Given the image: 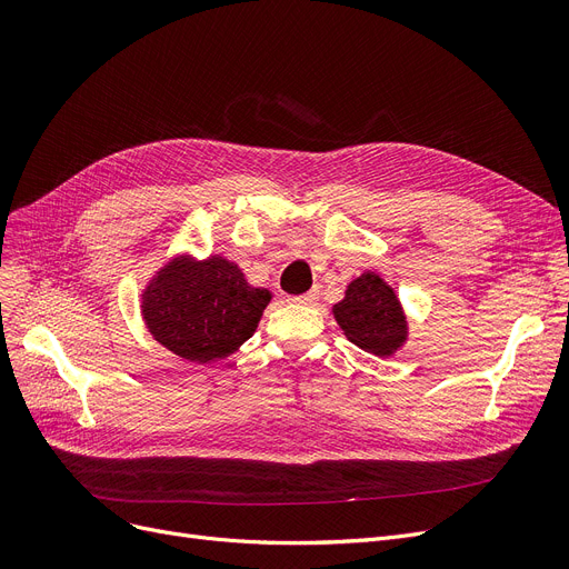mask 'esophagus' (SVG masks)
Listing matches in <instances>:
<instances>
[{
	"instance_id": "1",
	"label": "esophagus",
	"mask_w": 569,
	"mask_h": 569,
	"mask_svg": "<svg viewBox=\"0 0 569 569\" xmlns=\"http://www.w3.org/2000/svg\"><path fill=\"white\" fill-rule=\"evenodd\" d=\"M317 299H319V291L317 289H312L308 293H301V296H291V301L293 303H301V306H312V303H317Z\"/></svg>"
}]
</instances>
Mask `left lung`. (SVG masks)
Returning a JSON list of instances; mask_svg holds the SVG:
<instances>
[{
	"label": "left lung",
	"mask_w": 569,
	"mask_h": 569,
	"mask_svg": "<svg viewBox=\"0 0 569 569\" xmlns=\"http://www.w3.org/2000/svg\"><path fill=\"white\" fill-rule=\"evenodd\" d=\"M331 312L349 342L380 359L393 357L410 340V319L396 289L372 270L345 287Z\"/></svg>",
	"instance_id": "8db88e82"
}]
</instances>
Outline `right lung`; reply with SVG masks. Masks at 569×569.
<instances>
[{
	"instance_id": "obj_1",
	"label": "right lung",
	"mask_w": 569,
	"mask_h": 569,
	"mask_svg": "<svg viewBox=\"0 0 569 569\" xmlns=\"http://www.w3.org/2000/svg\"><path fill=\"white\" fill-rule=\"evenodd\" d=\"M270 301V289L252 287L236 261L178 252L146 282L141 317L148 333L171 355L206 366L250 340Z\"/></svg>"
}]
</instances>
